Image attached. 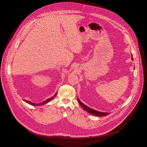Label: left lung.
<instances>
[{"mask_svg": "<svg viewBox=\"0 0 147 147\" xmlns=\"http://www.w3.org/2000/svg\"><path fill=\"white\" fill-rule=\"evenodd\" d=\"M133 59H134V58H133V55H132V59L133 60ZM78 101H79L80 105H81V107H82L83 109L84 110H85L86 111H87L88 113H90V114H92V115H96V116L99 117V116H105V115H109V113H102V112L98 111H96V110H95L92 109H90V108L88 107V106H86V105H85L84 104H83L80 101V99H79V98H78Z\"/></svg>", "mask_w": 147, "mask_h": 147, "instance_id": "obj_1", "label": "left lung"}]
</instances>
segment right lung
<instances>
[{
	"label": "right lung",
	"instance_id": "1",
	"mask_svg": "<svg viewBox=\"0 0 147 147\" xmlns=\"http://www.w3.org/2000/svg\"><path fill=\"white\" fill-rule=\"evenodd\" d=\"M56 95H57V93H56L55 95H54L52 97H51V98H49V99H48L45 100V101H43V102H42L40 103L39 104H34V103H33V102H30V101H27V100H24V101H26V102H27V103H28V104H31V105H34V106H36V105H43V104H46V103H48V102L51 101V99H53L54 97H55V96H56Z\"/></svg>",
	"mask_w": 147,
	"mask_h": 147
}]
</instances>
